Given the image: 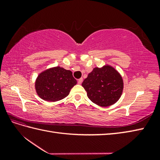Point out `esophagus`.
Masks as SVG:
<instances>
[{
    "instance_id": "34e87169",
    "label": "esophagus",
    "mask_w": 160,
    "mask_h": 160,
    "mask_svg": "<svg viewBox=\"0 0 160 160\" xmlns=\"http://www.w3.org/2000/svg\"><path fill=\"white\" fill-rule=\"evenodd\" d=\"M82 80H83L82 78H80V79L78 80V83L79 84H82Z\"/></svg>"
}]
</instances>
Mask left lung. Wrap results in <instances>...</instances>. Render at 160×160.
I'll list each match as a JSON object with an SVG mask.
<instances>
[{
	"label": "left lung",
	"mask_w": 160,
	"mask_h": 160,
	"mask_svg": "<svg viewBox=\"0 0 160 160\" xmlns=\"http://www.w3.org/2000/svg\"><path fill=\"white\" fill-rule=\"evenodd\" d=\"M87 96L100 107H108L120 99L124 83L121 75L113 67H96L82 84Z\"/></svg>",
	"instance_id": "1"
}]
</instances>
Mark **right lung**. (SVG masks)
I'll use <instances>...</instances> for the list:
<instances>
[{
    "mask_svg": "<svg viewBox=\"0 0 160 160\" xmlns=\"http://www.w3.org/2000/svg\"><path fill=\"white\" fill-rule=\"evenodd\" d=\"M77 84L72 72L60 67L47 69L40 73L35 82L37 94L47 102H56L66 98Z\"/></svg>",
    "mask_w": 160,
    "mask_h": 160,
    "instance_id": "right-lung-1",
    "label": "right lung"
}]
</instances>
